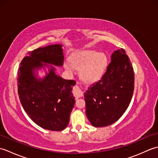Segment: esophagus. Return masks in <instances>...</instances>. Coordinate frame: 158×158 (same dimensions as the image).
I'll return each mask as SVG.
<instances>
[{"instance_id":"esophagus-1","label":"esophagus","mask_w":158,"mask_h":158,"mask_svg":"<svg viewBox=\"0 0 158 158\" xmlns=\"http://www.w3.org/2000/svg\"><path fill=\"white\" fill-rule=\"evenodd\" d=\"M73 95L76 98H79V97L82 96L83 95V92L81 91V89H80L78 85H75L73 88Z\"/></svg>"}]
</instances>
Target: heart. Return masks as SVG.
Masks as SVG:
<instances>
[{"label":"heart","mask_w":158,"mask_h":158,"mask_svg":"<svg viewBox=\"0 0 158 158\" xmlns=\"http://www.w3.org/2000/svg\"><path fill=\"white\" fill-rule=\"evenodd\" d=\"M70 61L75 68L80 69V75L85 81L94 82L98 80L105 72L107 57L102 53L85 51L74 55ZM72 66L68 62L64 64L65 68L69 71L73 70Z\"/></svg>","instance_id":"obj_1"}]
</instances>
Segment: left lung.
<instances>
[{"label":"left lung","instance_id":"left-lung-1","mask_svg":"<svg viewBox=\"0 0 158 158\" xmlns=\"http://www.w3.org/2000/svg\"><path fill=\"white\" fill-rule=\"evenodd\" d=\"M135 88V73L123 49L114 52L111 61L99 81L84 94L85 113L92 125H111L128 107Z\"/></svg>","mask_w":158,"mask_h":158}]
</instances>
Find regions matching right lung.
Masks as SVG:
<instances>
[{
  "label": "right lung",
  "instance_id": "right-lung-1",
  "mask_svg": "<svg viewBox=\"0 0 158 158\" xmlns=\"http://www.w3.org/2000/svg\"><path fill=\"white\" fill-rule=\"evenodd\" d=\"M18 73V95L26 113L43 128L61 131L66 128L75 103L72 94L75 80H66L56 75L51 66L44 79H38L33 70L48 63L61 66L64 62L62 45H52L28 52Z\"/></svg>",
  "mask_w": 158,
  "mask_h": 158
}]
</instances>
